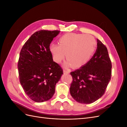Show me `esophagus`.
<instances>
[{
    "instance_id": "obj_1",
    "label": "esophagus",
    "mask_w": 127,
    "mask_h": 127,
    "mask_svg": "<svg viewBox=\"0 0 127 127\" xmlns=\"http://www.w3.org/2000/svg\"><path fill=\"white\" fill-rule=\"evenodd\" d=\"M69 72H70V71H69L68 70H67V69H66V70H64V74H69Z\"/></svg>"
}]
</instances>
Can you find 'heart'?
<instances>
[{
    "mask_svg": "<svg viewBox=\"0 0 127 127\" xmlns=\"http://www.w3.org/2000/svg\"><path fill=\"white\" fill-rule=\"evenodd\" d=\"M58 41L59 44L50 45L49 50L53 60L58 63L64 59L66 53L67 60L64 64L66 67L84 66L91 58L96 48V41L90 35L67 33L61 36Z\"/></svg>",
    "mask_w": 127,
    "mask_h": 127,
    "instance_id": "b5f03b06",
    "label": "heart"
}]
</instances>
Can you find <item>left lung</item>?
I'll use <instances>...</instances> for the list:
<instances>
[{"instance_id": "left-lung-1", "label": "left lung", "mask_w": 127, "mask_h": 127, "mask_svg": "<svg viewBox=\"0 0 127 127\" xmlns=\"http://www.w3.org/2000/svg\"><path fill=\"white\" fill-rule=\"evenodd\" d=\"M97 49L88 62L70 72L72 82L70 93L76 101L82 104L93 103L104 94L111 79V64L108 51L97 39Z\"/></svg>"}]
</instances>
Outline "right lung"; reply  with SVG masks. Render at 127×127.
<instances>
[{"label":"right lung","instance_id":"1","mask_svg":"<svg viewBox=\"0 0 127 127\" xmlns=\"http://www.w3.org/2000/svg\"><path fill=\"white\" fill-rule=\"evenodd\" d=\"M59 31L40 30L22 47L18 63L20 81L26 95L35 102L49 100L63 70L53 61L49 46Z\"/></svg>","mask_w":127,"mask_h":127}]
</instances>
